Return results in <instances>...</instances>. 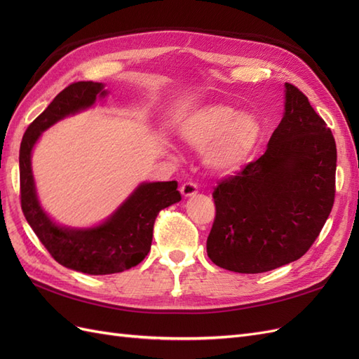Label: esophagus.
<instances>
[{
  "mask_svg": "<svg viewBox=\"0 0 359 359\" xmlns=\"http://www.w3.org/2000/svg\"><path fill=\"white\" fill-rule=\"evenodd\" d=\"M198 193V186L194 182H184L181 186V194L184 198H191Z\"/></svg>",
  "mask_w": 359,
  "mask_h": 359,
  "instance_id": "1",
  "label": "esophagus"
}]
</instances>
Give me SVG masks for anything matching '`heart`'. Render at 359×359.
<instances>
[{"label": "heart", "instance_id": "1", "mask_svg": "<svg viewBox=\"0 0 359 359\" xmlns=\"http://www.w3.org/2000/svg\"><path fill=\"white\" fill-rule=\"evenodd\" d=\"M177 133L187 145L206 149V165L215 172L240 170L256 149L262 130L257 119L238 107L217 103L182 116Z\"/></svg>", "mask_w": 359, "mask_h": 359}]
</instances>
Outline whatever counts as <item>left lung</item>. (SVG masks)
<instances>
[{
  "label": "left lung",
  "instance_id": "1",
  "mask_svg": "<svg viewBox=\"0 0 359 359\" xmlns=\"http://www.w3.org/2000/svg\"><path fill=\"white\" fill-rule=\"evenodd\" d=\"M337 148L331 130L297 86L285 83L283 118L266 151L219 182L206 240L212 262L241 274L306 255L334 205Z\"/></svg>",
  "mask_w": 359,
  "mask_h": 359
}]
</instances>
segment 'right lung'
<instances>
[{
	"instance_id": "1",
	"label": "right lung",
	"mask_w": 359,
	"mask_h": 359,
	"mask_svg": "<svg viewBox=\"0 0 359 359\" xmlns=\"http://www.w3.org/2000/svg\"><path fill=\"white\" fill-rule=\"evenodd\" d=\"M107 90L100 82H76L62 90L29 124L20 142V205L28 224L62 266L90 276L123 273L142 262L153 243L157 214L181 201L177 181L140 182L135 191L107 217L91 227L61 226L40 205L31 156L41 133L62 118L94 106Z\"/></svg>"
}]
</instances>
